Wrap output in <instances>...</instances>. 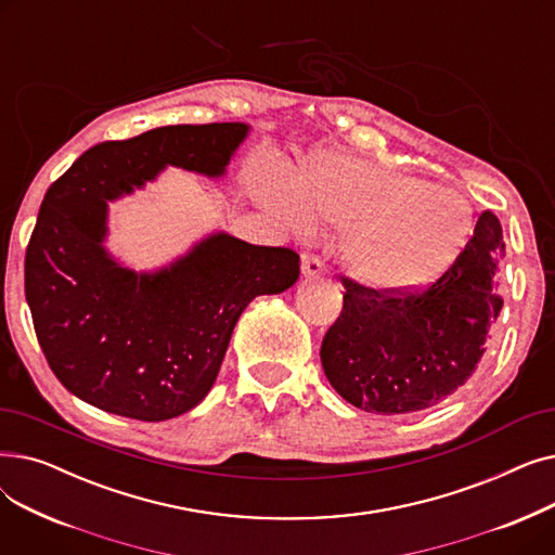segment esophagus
<instances>
[{
    "mask_svg": "<svg viewBox=\"0 0 555 555\" xmlns=\"http://www.w3.org/2000/svg\"><path fill=\"white\" fill-rule=\"evenodd\" d=\"M324 260L314 256V254H304L301 256V274L308 279V276H319L324 274Z\"/></svg>",
    "mask_w": 555,
    "mask_h": 555,
    "instance_id": "esophagus-1",
    "label": "esophagus"
}]
</instances>
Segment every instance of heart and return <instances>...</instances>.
<instances>
[{
    "label": "heart",
    "instance_id": "b5f03b06",
    "mask_svg": "<svg viewBox=\"0 0 555 555\" xmlns=\"http://www.w3.org/2000/svg\"><path fill=\"white\" fill-rule=\"evenodd\" d=\"M256 195L287 222L310 216L344 231V270L377 295L427 287L454 266L473 233L470 202L461 193L358 159L317 166L297 186L266 175Z\"/></svg>",
    "mask_w": 555,
    "mask_h": 555
}]
</instances>
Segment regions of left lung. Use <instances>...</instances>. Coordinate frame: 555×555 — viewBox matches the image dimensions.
<instances>
[{"label": "left lung", "mask_w": 555, "mask_h": 555, "mask_svg": "<svg viewBox=\"0 0 555 555\" xmlns=\"http://www.w3.org/2000/svg\"><path fill=\"white\" fill-rule=\"evenodd\" d=\"M502 251V224L483 211L454 266L425 289L377 295L341 276L344 306L319 351L333 389L364 412L402 416L465 385L504 306L494 293Z\"/></svg>", "instance_id": "obj_1"}]
</instances>
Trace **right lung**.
<instances>
[{
    "label": "right lung",
    "mask_w": 555,
    "mask_h": 555,
    "mask_svg": "<svg viewBox=\"0 0 555 555\" xmlns=\"http://www.w3.org/2000/svg\"><path fill=\"white\" fill-rule=\"evenodd\" d=\"M247 132L245 124L166 126L105 141L49 186L26 247L24 293L51 371L80 400L149 423L193 410L249 301L297 283V251L229 233L153 274L121 268L103 247L107 199L168 164L218 178Z\"/></svg>",
    "instance_id": "obj_1"
}]
</instances>
